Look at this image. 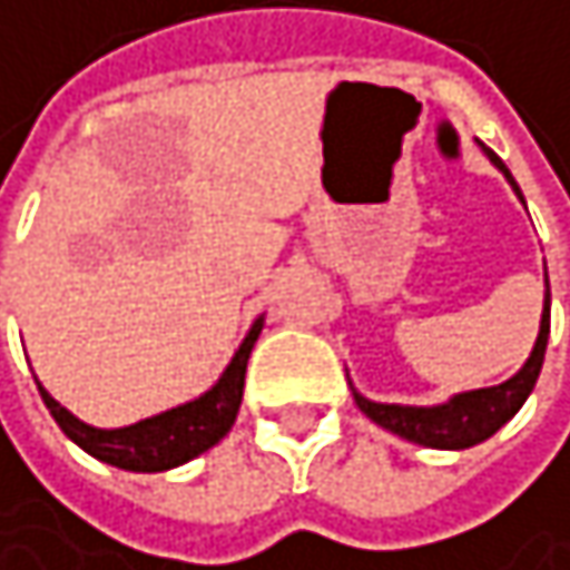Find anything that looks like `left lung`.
<instances>
[{
    "label": "left lung",
    "instance_id": "1",
    "mask_svg": "<svg viewBox=\"0 0 570 570\" xmlns=\"http://www.w3.org/2000/svg\"><path fill=\"white\" fill-rule=\"evenodd\" d=\"M485 158L505 174V180L512 184L518 200L524 204L512 171L502 165V158L495 151H489L482 145ZM548 333H551V289H548V271H544V306H541V323H538V340L524 360V366L514 373L512 380L499 383V386H485V390H469V393H455L439 405H399V402H373L363 393L353 390V399L360 405V412L366 419H373L376 425H383L386 432H393L405 442L425 445V449H472L479 442H485L489 435H495L514 412L524 405V399L531 396L541 363H544V346H548Z\"/></svg>",
    "mask_w": 570,
    "mask_h": 570
}]
</instances>
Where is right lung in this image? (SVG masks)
I'll return each mask as SVG.
<instances>
[{
  "label": "right lung",
  "mask_w": 570,
  "mask_h": 570,
  "mask_svg": "<svg viewBox=\"0 0 570 570\" xmlns=\"http://www.w3.org/2000/svg\"><path fill=\"white\" fill-rule=\"evenodd\" d=\"M261 330H264V316L250 323L244 343L237 346L227 370L207 393H200L190 402H180L174 409H165L158 415L138 419L131 425H118V429L88 425L75 412H68L42 383H39V393L46 399L58 429L91 459L125 469V472H168L197 459L200 452H207L230 432L240 412V399H244L247 360Z\"/></svg>",
  "instance_id": "obj_1"
}]
</instances>
